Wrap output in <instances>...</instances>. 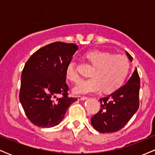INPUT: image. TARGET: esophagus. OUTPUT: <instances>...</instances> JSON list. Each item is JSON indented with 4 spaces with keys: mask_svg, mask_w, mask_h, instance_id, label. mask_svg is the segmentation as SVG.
Instances as JSON below:
<instances>
[{
    "mask_svg": "<svg viewBox=\"0 0 155 155\" xmlns=\"http://www.w3.org/2000/svg\"><path fill=\"white\" fill-rule=\"evenodd\" d=\"M77 97H78V100L79 101H84V100H86V99H87V97H86V96L79 95Z\"/></svg>",
    "mask_w": 155,
    "mask_h": 155,
    "instance_id": "34e87169",
    "label": "esophagus"
}]
</instances>
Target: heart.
Here are the masks:
<instances>
[{"mask_svg":"<svg viewBox=\"0 0 155 155\" xmlns=\"http://www.w3.org/2000/svg\"><path fill=\"white\" fill-rule=\"evenodd\" d=\"M86 58L94 68L90 72L92 78L81 80L75 87L76 94H87L100 92H113L124 82L130 70L129 60L123 55H114L101 50L89 51ZM65 74L71 81L76 82L79 77L76 71V62L71 60L67 65Z\"/></svg>","mask_w":155,"mask_h":155,"instance_id":"b5f03b06","label":"heart"}]
</instances>
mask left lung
<instances>
[{"label":"left lung","mask_w":155,"mask_h":155,"mask_svg":"<svg viewBox=\"0 0 155 155\" xmlns=\"http://www.w3.org/2000/svg\"><path fill=\"white\" fill-rule=\"evenodd\" d=\"M130 61L133 58L126 51ZM140 77L137 69L127 84L106 97L100 98V111L91 117L92 125L98 132L114 133L123 128L139 107Z\"/></svg>","instance_id":"1"}]
</instances>
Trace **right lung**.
<instances>
[{
  "label": "right lung",
  "mask_w": 155,
  "mask_h": 155,
  "mask_svg": "<svg viewBox=\"0 0 155 155\" xmlns=\"http://www.w3.org/2000/svg\"><path fill=\"white\" fill-rule=\"evenodd\" d=\"M77 49L74 44L53 42L38 49L26 62L21 76L19 101L35 125H58L68 106L77 101L68 97L65 82L67 65Z\"/></svg>",
  "instance_id": "right-lung-1"
}]
</instances>
